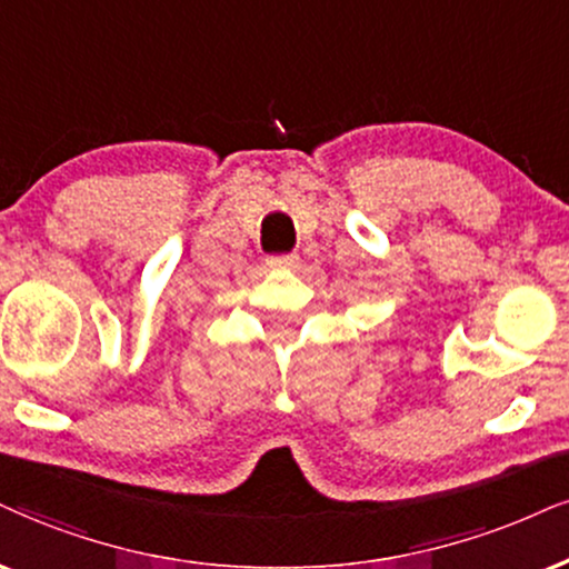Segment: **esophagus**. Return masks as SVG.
<instances>
[{"instance_id": "obj_1", "label": "esophagus", "mask_w": 569, "mask_h": 569, "mask_svg": "<svg viewBox=\"0 0 569 569\" xmlns=\"http://www.w3.org/2000/svg\"><path fill=\"white\" fill-rule=\"evenodd\" d=\"M266 263H269V269L273 271H296L300 266V258L296 252H290V256H271Z\"/></svg>"}]
</instances>
